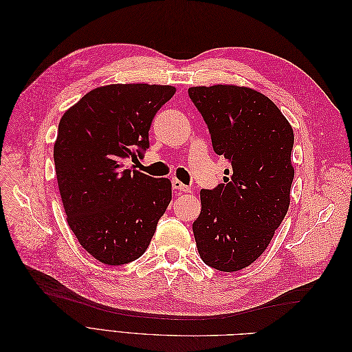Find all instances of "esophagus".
<instances>
[{"mask_svg": "<svg viewBox=\"0 0 352 352\" xmlns=\"http://www.w3.org/2000/svg\"><path fill=\"white\" fill-rule=\"evenodd\" d=\"M172 186H173V189L179 190V192H192V188L188 186V185H184V184L180 182V180H177V179H173V180H172Z\"/></svg>", "mask_w": 352, "mask_h": 352, "instance_id": "obj_1", "label": "esophagus"}]
</instances>
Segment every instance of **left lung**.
<instances>
[{
	"label": "left lung",
	"instance_id": "8db88e82",
	"mask_svg": "<svg viewBox=\"0 0 352 352\" xmlns=\"http://www.w3.org/2000/svg\"><path fill=\"white\" fill-rule=\"evenodd\" d=\"M188 94L212 150L232 166L223 184L201 190L197 248L210 267L236 272L265 251L289 208L294 131L276 104L251 88L214 85Z\"/></svg>",
	"mask_w": 352,
	"mask_h": 352
}]
</instances>
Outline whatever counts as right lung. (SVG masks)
I'll return each instance as SVG.
<instances>
[{
  "label": "right lung",
  "instance_id": "obj_1",
  "mask_svg": "<svg viewBox=\"0 0 352 352\" xmlns=\"http://www.w3.org/2000/svg\"><path fill=\"white\" fill-rule=\"evenodd\" d=\"M168 85H107L63 114L54 163L67 223L94 258L109 265L140 258L172 199V184L124 167L150 148L148 131L173 97Z\"/></svg>",
  "mask_w": 352,
  "mask_h": 352
}]
</instances>
